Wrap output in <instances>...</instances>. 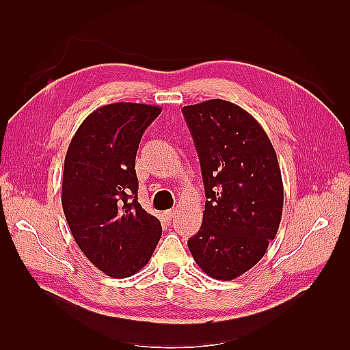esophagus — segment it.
<instances>
[{
  "mask_svg": "<svg viewBox=\"0 0 350 350\" xmlns=\"http://www.w3.org/2000/svg\"><path fill=\"white\" fill-rule=\"evenodd\" d=\"M176 212H177V209H170V211H167V218L168 219H171V218H174V215H176Z\"/></svg>",
  "mask_w": 350,
  "mask_h": 350,
  "instance_id": "esophagus-1",
  "label": "esophagus"
}]
</instances>
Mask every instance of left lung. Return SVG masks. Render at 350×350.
<instances>
[{
  "mask_svg": "<svg viewBox=\"0 0 350 350\" xmlns=\"http://www.w3.org/2000/svg\"><path fill=\"white\" fill-rule=\"evenodd\" d=\"M182 111L207 198L188 247L209 277L234 280L258 263L277 236L284 203L277 153L262 124L236 103L211 99Z\"/></svg>",
  "mask_w": 350,
  "mask_h": 350,
  "instance_id": "8db88e82",
  "label": "left lung"
}]
</instances>
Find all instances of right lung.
<instances>
[{"instance_id": "right-lung-1", "label": "right lung", "mask_w": 350, "mask_h": 350, "mask_svg": "<svg viewBox=\"0 0 350 350\" xmlns=\"http://www.w3.org/2000/svg\"><path fill=\"white\" fill-rule=\"evenodd\" d=\"M161 107L117 102L81 123L64 158L62 204L73 239L108 277L126 278L147 265L159 219L138 203L135 156Z\"/></svg>"}]
</instances>
